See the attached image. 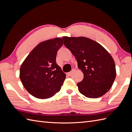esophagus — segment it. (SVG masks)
Wrapping results in <instances>:
<instances>
[{
	"instance_id": "obj_1",
	"label": "esophagus",
	"mask_w": 132,
	"mask_h": 132,
	"mask_svg": "<svg viewBox=\"0 0 132 132\" xmlns=\"http://www.w3.org/2000/svg\"><path fill=\"white\" fill-rule=\"evenodd\" d=\"M72 72H73V71H70V72H69L68 73H67V75H68V76H71L72 74Z\"/></svg>"
}]
</instances>
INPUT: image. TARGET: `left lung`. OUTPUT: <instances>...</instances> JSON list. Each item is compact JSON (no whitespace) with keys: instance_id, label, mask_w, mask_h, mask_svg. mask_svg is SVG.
Wrapping results in <instances>:
<instances>
[{"instance_id":"8db88e82","label":"left lung","mask_w":132,"mask_h":132,"mask_svg":"<svg viewBox=\"0 0 132 132\" xmlns=\"http://www.w3.org/2000/svg\"><path fill=\"white\" fill-rule=\"evenodd\" d=\"M63 43L75 56L84 79L77 84L79 92L89 98L104 95L116 77L112 57L99 43L85 37H63Z\"/></svg>"}]
</instances>
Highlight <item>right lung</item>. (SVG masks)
Wrapping results in <instances>:
<instances>
[{
	"label": "right lung",
	"instance_id": "right-lung-1",
	"mask_svg": "<svg viewBox=\"0 0 132 132\" xmlns=\"http://www.w3.org/2000/svg\"><path fill=\"white\" fill-rule=\"evenodd\" d=\"M63 40L55 38L39 43L26 57L20 69V79L28 92L38 99L52 97L60 90L66 75L56 63Z\"/></svg>",
	"mask_w": 132,
	"mask_h": 132
}]
</instances>
